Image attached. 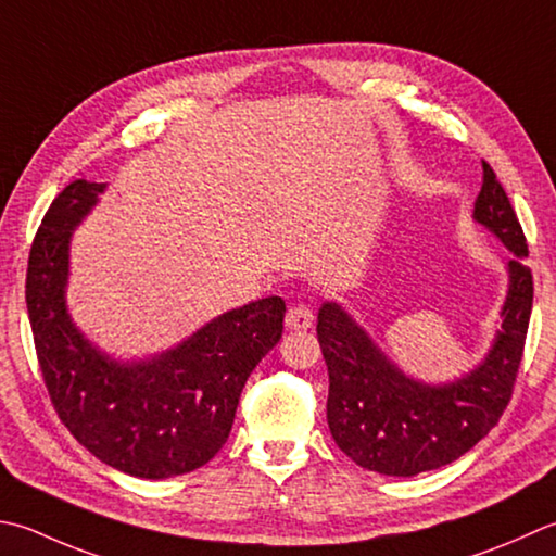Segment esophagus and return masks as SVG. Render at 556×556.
<instances>
[{"label":"esophagus","mask_w":556,"mask_h":556,"mask_svg":"<svg viewBox=\"0 0 556 556\" xmlns=\"http://www.w3.org/2000/svg\"><path fill=\"white\" fill-rule=\"evenodd\" d=\"M287 328L289 330H308L313 325V311L303 303H293L287 311Z\"/></svg>","instance_id":"34e87169"}]
</instances>
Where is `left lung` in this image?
Segmentation results:
<instances>
[{
    "mask_svg": "<svg viewBox=\"0 0 556 556\" xmlns=\"http://www.w3.org/2000/svg\"><path fill=\"white\" fill-rule=\"evenodd\" d=\"M482 168L472 219L516 257L508 260L502 330L480 366L453 383H421L402 374L340 303L320 306L315 330L330 374V433L371 472L415 477L458 460L496 427L514 395L532 311L528 243L496 173L486 161Z\"/></svg>",
    "mask_w": 556,
    "mask_h": 556,
    "instance_id": "1",
    "label": "left lung"
}]
</instances>
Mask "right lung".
Listing matches in <instances>:
<instances>
[{
  "label": "right lung",
  "mask_w": 556,
  "mask_h": 556,
  "mask_svg": "<svg viewBox=\"0 0 556 556\" xmlns=\"http://www.w3.org/2000/svg\"><path fill=\"white\" fill-rule=\"evenodd\" d=\"M105 182L74 180L33 238L26 306L42 380L64 427L115 470L166 480L222 451L253 368L279 342L287 306L267 296L210 320L173 350L117 362L86 340L67 311L72 231Z\"/></svg>",
  "instance_id": "add662e5"
}]
</instances>
